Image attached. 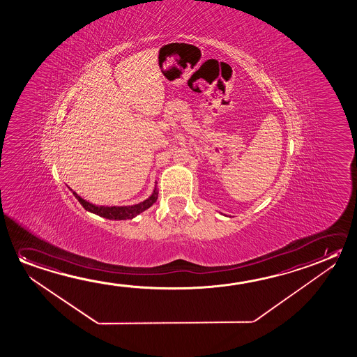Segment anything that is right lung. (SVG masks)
I'll return each mask as SVG.
<instances>
[{
  "mask_svg": "<svg viewBox=\"0 0 357 357\" xmlns=\"http://www.w3.org/2000/svg\"><path fill=\"white\" fill-rule=\"evenodd\" d=\"M158 188L153 190V195L150 197L145 199L144 202L134 204V206H125V207H105V206H96V204H89L85 199L78 196L77 193L73 192L75 198L79 201V204L84 207L85 210L89 211L91 213L108 218V220H131L137 215H140L142 212L147 210L149 207H151L156 199H158Z\"/></svg>",
  "mask_w": 357,
  "mask_h": 357,
  "instance_id": "1",
  "label": "right lung"
}]
</instances>
